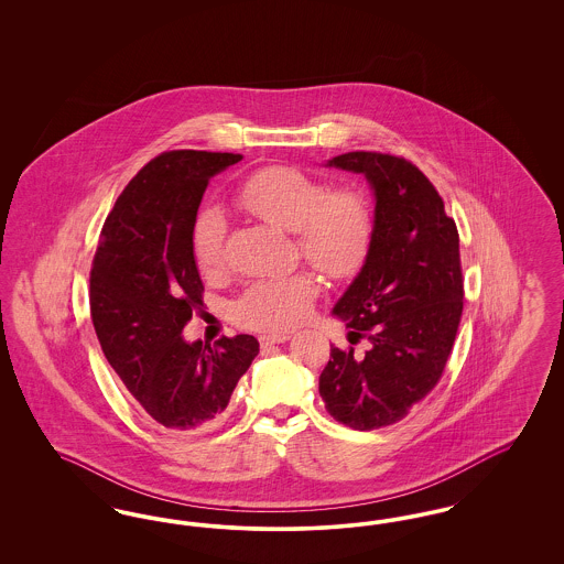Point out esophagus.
<instances>
[{
  "label": "esophagus",
  "instance_id": "1",
  "mask_svg": "<svg viewBox=\"0 0 564 564\" xmlns=\"http://www.w3.org/2000/svg\"><path fill=\"white\" fill-rule=\"evenodd\" d=\"M290 338H292L290 334H264V336H260V345H262V347L283 345V343H288Z\"/></svg>",
  "mask_w": 564,
  "mask_h": 564
}]
</instances>
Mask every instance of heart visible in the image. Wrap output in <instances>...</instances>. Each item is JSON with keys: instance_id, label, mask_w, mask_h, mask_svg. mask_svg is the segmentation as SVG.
<instances>
[{"instance_id": "obj_1", "label": "heart", "mask_w": 564, "mask_h": 564, "mask_svg": "<svg viewBox=\"0 0 564 564\" xmlns=\"http://www.w3.org/2000/svg\"><path fill=\"white\" fill-rule=\"evenodd\" d=\"M235 203L274 228L295 232L302 258L327 279L345 281L364 267L372 237L375 212L359 189L329 192L319 180L292 169L267 166L242 182ZM228 224L207 209L192 228V256L198 269L214 274L224 267ZM319 285L311 274L253 281L232 304V319L262 332H283L302 322Z\"/></svg>"}]
</instances>
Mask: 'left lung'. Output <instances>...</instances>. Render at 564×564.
Listing matches in <instances>:
<instances>
[{"label":"left lung","instance_id":"left-lung-1","mask_svg":"<svg viewBox=\"0 0 564 564\" xmlns=\"http://www.w3.org/2000/svg\"><path fill=\"white\" fill-rule=\"evenodd\" d=\"M325 166L361 173L375 192V237L357 276L332 313L350 345L334 347L319 376L325 410L343 425L372 431L402 421L437 384L463 313L458 232L444 200L412 162L349 152Z\"/></svg>","mask_w":564,"mask_h":564}]
</instances>
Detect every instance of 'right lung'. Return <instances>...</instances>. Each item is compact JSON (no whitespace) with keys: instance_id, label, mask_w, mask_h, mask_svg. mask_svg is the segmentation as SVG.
<instances>
[{"instance_id":"1","label":"right lung","mask_w":564,"mask_h":564,"mask_svg":"<svg viewBox=\"0 0 564 564\" xmlns=\"http://www.w3.org/2000/svg\"><path fill=\"white\" fill-rule=\"evenodd\" d=\"M241 154L173 150L148 162L118 196L90 270V317L109 366L162 427L217 423L260 345L253 336L188 343L203 281L192 228L209 180Z\"/></svg>"}]
</instances>
